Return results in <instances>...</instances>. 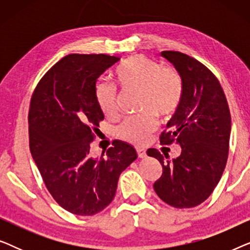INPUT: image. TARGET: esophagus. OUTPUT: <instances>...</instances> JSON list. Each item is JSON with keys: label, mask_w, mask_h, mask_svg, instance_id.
<instances>
[{"label": "esophagus", "mask_w": 250, "mask_h": 250, "mask_svg": "<svg viewBox=\"0 0 250 250\" xmlns=\"http://www.w3.org/2000/svg\"><path fill=\"white\" fill-rule=\"evenodd\" d=\"M136 152H138L139 158H146V152L145 149L138 148V149H136Z\"/></svg>", "instance_id": "1"}]
</instances>
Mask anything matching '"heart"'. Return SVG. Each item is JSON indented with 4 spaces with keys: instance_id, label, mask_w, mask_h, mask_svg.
I'll return each instance as SVG.
<instances>
[{
    "instance_id": "obj_1",
    "label": "heart",
    "mask_w": 250,
    "mask_h": 250,
    "mask_svg": "<svg viewBox=\"0 0 250 250\" xmlns=\"http://www.w3.org/2000/svg\"><path fill=\"white\" fill-rule=\"evenodd\" d=\"M123 90L139 91V110L141 114L124 119L117 134L125 141L143 145L156 128L157 119L169 118L175 114L182 100L183 82L175 70L163 68L157 61L138 54L128 58L115 73ZM98 104L105 116L117 112V95L108 83L98 84L95 90Z\"/></svg>"
}]
</instances>
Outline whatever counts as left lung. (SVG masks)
I'll list each match as a JSON object with an SVG mask.
<instances>
[{
  "label": "left lung",
  "mask_w": 250,
  "mask_h": 250,
  "mask_svg": "<svg viewBox=\"0 0 250 250\" xmlns=\"http://www.w3.org/2000/svg\"><path fill=\"white\" fill-rule=\"evenodd\" d=\"M162 57L182 78L183 94L160 143H177L181 155L168 160V155L163 156L158 150L146 151L163 166L153 189L170 206L191 208L210 196L224 172L231 134L230 109L220 82L206 66L176 51H164Z\"/></svg>",
  "instance_id": "8db88e82"
}]
</instances>
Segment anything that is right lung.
Here are the masks:
<instances>
[{
	"instance_id": "1",
	"label": "right lung",
	"mask_w": 250,
	"mask_h": 250,
	"mask_svg": "<svg viewBox=\"0 0 250 250\" xmlns=\"http://www.w3.org/2000/svg\"><path fill=\"white\" fill-rule=\"evenodd\" d=\"M119 58L69 54L42 77L30 100L29 148L53 199L75 215L90 216L114 199L121 173L138 158L128 143L112 142L100 158L90 155L104 115L98 78Z\"/></svg>"
}]
</instances>
